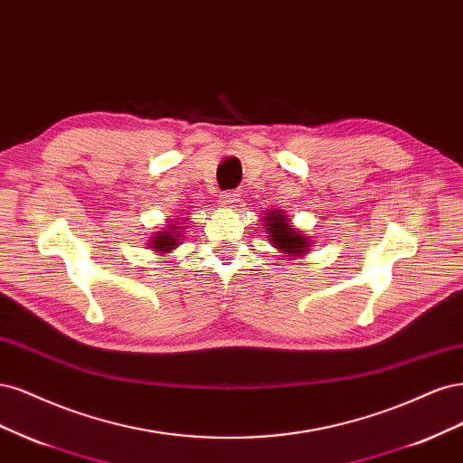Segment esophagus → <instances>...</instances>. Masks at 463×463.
Wrapping results in <instances>:
<instances>
[{
  "mask_svg": "<svg viewBox=\"0 0 463 463\" xmlns=\"http://www.w3.org/2000/svg\"><path fill=\"white\" fill-rule=\"evenodd\" d=\"M238 198H241V194H238L236 190H227V192H221L219 202L222 205H232V203L238 202Z\"/></svg>",
  "mask_w": 463,
  "mask_h": 463,
  "instance_id": "obj_1",
  "label": "esophagus"
}]
</instances>
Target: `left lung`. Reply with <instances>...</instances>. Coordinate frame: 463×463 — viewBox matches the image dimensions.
I'll use <instances>...</instances> for the list:
<instances>
[{
    "mask_svg": "<svg viewBox=\"0 0 463 463\" xmlns=\"http://www.w3.org/2000/svg\"><path fill=\"white\" fill-rule=\"evenodd\" d=\"M285 212H269L265 213L267 219L265 221V227L267 232L271 234L269 241L275 244V248H280L282 253H292V256H300L302 251H306L307 242H306V236L298 234V231H294L290 227V222L287 221V215H282Z\"/></svg>",
    "mask_w": 463,
    "mask_h": 463,
    "instance_id": "8db88e82",
    "label": "left lung"
}]
</instances>
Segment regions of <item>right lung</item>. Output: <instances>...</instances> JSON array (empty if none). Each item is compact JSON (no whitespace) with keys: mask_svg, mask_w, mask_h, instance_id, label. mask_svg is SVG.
Wrapping results in <instances>:
<instances>
[{"mask_svg":"<svg viewBox=\"0 0 463 463\" xmlns=\"http://www.w3.org/2000/svg\"><path fill=\"white\" fill-rule=\"evenodd\" d=\"M175 222V221H173ZM183 229L178 227H171V231H163V232H157V236H154L152 241V248H156L157 251H163V250H173L176 246V238H178V232H181Z\"/></svg>","mask_w":463,"mask_h":463,"instance_id":"right-lung-1","label":"right lung"}]
</instances>
